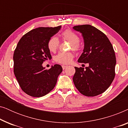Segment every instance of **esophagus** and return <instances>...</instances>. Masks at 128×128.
<instances>
[{"mask_svg": "<svg viewBox=\"0 0 128 128\" xmlns=\"http://www.w3.org/2000/svg\"><path fill=\"white\" fill-rule=\"evenodd\" d=\"M62 69L64 70V69H66V68H67V66H66V65H62Z\"/></svg>", "mask_w": 128, "mask_h": 128, "instance_id": "obj_1", "label": "esophagus"}]
</instances>
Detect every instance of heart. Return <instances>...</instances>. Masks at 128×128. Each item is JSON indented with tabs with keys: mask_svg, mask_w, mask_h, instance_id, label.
<instances>
[{
	"mask_svg": "<svg viewBox=\"0 0 128 128\" xmlns=\"http://www.w3.org/2000/svg\"><path fill=\"white\" fill-rule=\"evenodd\" d=\"M62 40L64 41L70 42L69 49L74 51H78L80 50V45L79 44L80 38L78 35L74 31L70 30H66L61 34ZM59 46V40L56 36H52L48 42V48L52 52L56 51ZM74 57V54L72 52H60L55 56V60L58 64H67L72 61Z\"/></svg>",
	"mask_w": 128,
	"mask_h": 128,
	"instance_id": "obj_1",
	"label": "heart"
}]
</instances>
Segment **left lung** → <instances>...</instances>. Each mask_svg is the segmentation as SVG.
<instances>
[{
	"label": "left lung",
	"mask_w": 128,
	"mask_h": 128,
	"mask_svg": "<svg viewBox=\"0 0 128 128\" xmlns=\"http://www.w3.org/2000/svg\"><path fill=\"white\" fill-rule=\"evenodd\" d=\"M73 28L82 33L84 42L78 62L88 64L85 69L74 67L73 83L83 95L98 96L104 92L114 79L116 57L113 46L106 34L93 26L86 24Z\"/></svg>",
	"instance_id": "1"
}]
</instances>
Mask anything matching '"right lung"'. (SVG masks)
Masks as SVG:
<instances>
[{
  "mask_svg": "<svg viewBox=\"0 0 128 128\" xmlns=\"http://www.w3.org/2000/svg\"><path fill=\"white\" fill-rule=\"evenodd\" d=\"M61 26L39 27L26 33L18 41L13 55L14 73L21 88L34 97L44 96L53 90L62 66L55 64L45 69L43 62L52 58L48 42Z\"/></svg>",
  "mask_w": 128,
  "mask_h": 128,
  "instance_id": "right-lung-1",
  "label": "right lung"
}]
</instances>
